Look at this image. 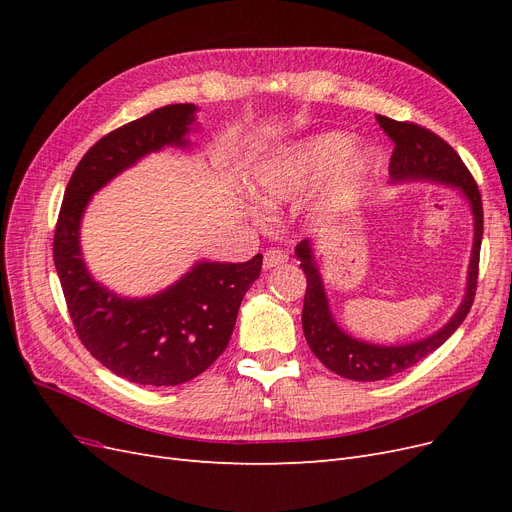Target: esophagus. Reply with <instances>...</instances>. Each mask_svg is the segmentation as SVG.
I'll return each mask as SVG.
<instances>
[{
    "label": "esophagus",
    "mask_w": 512,
    "mask_h": 512,
    "mask_svg": "<svg viewBox=\"0 0 512 512\" xmlns=\"http://www.w3.org/2000/svg\"><path fill=\"white\" fill-rule=\"evenodd\" d=\"M288 260V254L284 250H277V247H271V250L265 252V260H262V267L265 269H273V267H280Z\"/></svg>",
    "instance_id": "esophagus-1"
}]
</instances>
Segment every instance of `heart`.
I'll return each mask as SVG.
<instances>
[{
    "mask_svg": "<svg viewBox=\"0 0 512 512\" xmlns=\"http://www.w3.org/2000/svg\"><path fill=\"white\" fill-rule=\"evenodd\" d=\"M344 132H322L280 149L262 160L247 179V192L265 207L292 203L307 190L333 177L324 196V209L339 211L374 168V149H356Z\"/></svg>",
    "mask_w": 512,
    "mask_h": 512,
    "instance_id": "heart-1",
    "label": "heart"
}]
</instances>
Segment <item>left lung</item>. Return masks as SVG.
<instances>
[{
	"label": "left lung",
	"mask_w": 512,
	"mask_h": 512,
	"mask_svg": "<svg viewBox=\"0 0 512 512\" xmlns=\"http://www.w3.org/2000/svg\"><path fill=\"white\" fill-rule=\"evenodd\" d=\"M376 121L380 123L386 136L395 143L389 164L391 185L429 181L457 190L466 198L472 211L474 239L466 277V292H463V299L455 309V314L436 333L416 339V342L391 346L363 342V339L354 337L339 327L331 312L327 290H324L322 273L316 260V243L312 239H303L294 247V256L301 260V269L307 277L301 318L307 344L324 367L335 371L337 376L356 382H374L401 374V371L423 361L433 350H438L459 329V324L466 320L474 301L480 241H483V200H480L476 181L472 179L466 164L457 156V151L444 143L440 136L416 126V123L395 121L384 115H376Z\"/></svg>",
	"instance_id": "obj_1"
}]
</instances>
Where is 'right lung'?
<instances>
[{
  "instance_id": "obj_1",
  "label": "right lung",
  "mask_w": 512,
  "mask_h": 512,
  "mask_svg": "<svg viewBox=\"0 0 512 512\" xmlns=\"http://www.w3.org/2000/svg\"><path fill=\"white\" fill-rule=\"evenodd\" d=\"M196 111V104L162 106L100 138L72 173L55 228V269L76 333L106 369L136 384L175 386L203 374L226 350L262 267L260 254L247 262L198 260L156 294L121 297L85 265L81 222L91 198L149 153L188 149Z\"/></svg>"
}]
</instances>
